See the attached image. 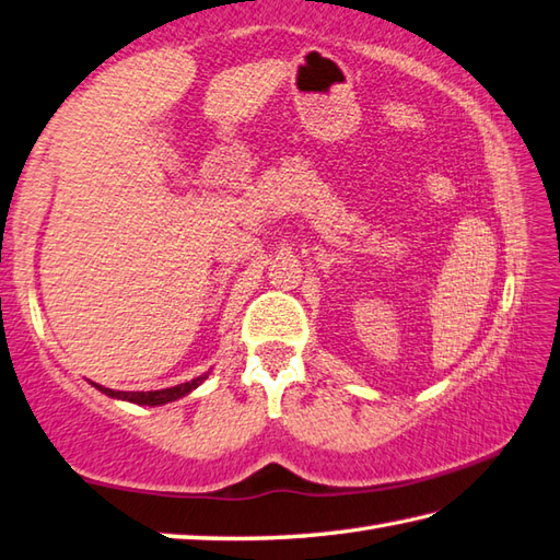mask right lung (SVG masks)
Here are the masks:
<instances>
[{
    "label": "right lung",
    "instance_id": "1",
    "mask_svg": "<svg viewBox=\"0 0 560 560\" xmlns=\"http://www.w3.org/2000/svg\"><path fill=\"white\" fill-rule=\"evenodd\" d=\"M208 378V374L194 378V381H186L179 383V386H172V388H162V390H148V393H128V390H112V388H104L94 383V386L106 393L108 398H116V400H128V402H136V405H164V402H172V400H179L184 396H189L194 388H199L201 383Z\"/></svg>",
    "mask_w": 560,
    "mask_h": 560
}]
</instances>
